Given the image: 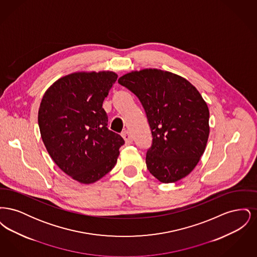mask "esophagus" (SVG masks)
Returning a JSON list of instances; mask_svg holds the SVG:
<instances>
[{"instance_id": "esophagus-1", "label": "esophagus", "mask_w": 257, "mask_h": 257, "mask_svg": "<svg viewBox=\"0 0 257 257\" xmlns=\"http://www.w3.org/2000/svg\"><path fill=\"white\" fill-rule=\"evenodd\" d=\"M121 136H122L123 139L125 140V142H126V144L127 145H130V144H132V142H133V138H132V136L130 134V132H128V131H123L122 133H121Z\"/></svg>"}]
</instances>
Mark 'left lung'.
<instances>
[{
    "label": "left lung",
    "instance_id": "left-lung-1",
    "mask_svg": "<svg viewBox=\"0 0 257 257\" xmlns=\"http://www.w3.org/2000/svg\"><path fill=\"white\" fill-rule=\"evenodd\" d=\"M118 83L139 98L152 135L147 169L163 183L187 176L202 156L209 137V110L182 77L159 69L125 74Z\"/></svg>",
    "mask_w": 257,
    "mask_h": 257
}]
</instances>
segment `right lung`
I'll use <instances>...</instances> for the list:
<instances>
[{
	"mask_svg": "<svg viewBox=\"0 0 257 257\" xmlns=\"http://www.w3.org/2000/svg\"><path fill=\"white\" fill-rule=\"evenodd\" d=\"M111 71L78 72L56 81L44 93L38 126L56 165L83 184L95 182L115 166L120 135L108 129L103 101L115 83Z\"/></svg>",
	"mask_w": 257,
	"mask_h": 257,
	"instance_id": "right-lung-1",
	"label": "right lung"
}]
</instances>
